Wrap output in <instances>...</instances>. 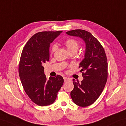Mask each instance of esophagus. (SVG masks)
Instances as JSON below:
<instances>
[{"mask_svg":"<svg viewBox=\"0 0 126 126\" xmlns=\"http://www.w3.org/2000/svg\"><path fill=\"white\" fill-rule=\"evenodd\" d=\"M64 81H65V82H66V81H69L71 79H70V78H68L66 77H64Z\"/></svg>","mask_w":126,"mask_h":126,"instance_id":"34e87169","label":"esophagus"}]
</instances>
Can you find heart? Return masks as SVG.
<instances>
[{
    "label": "heart",
    "mask_w": 126,
    "mask_h": 126,
    "mask_svg": "<svg viewBox=\"0 0 126 126\" xmlns=\"http://www.w3.org/2000/svg\"><path fill=\"white\" fill-rule=\"evenodd\" d=\"M64 45H65L68 51L71 53L72 52H76L79 47V43L77 40L74 39H69L65 40L64 42ZM56 45H53L51 49V52L52 54L56 51Z\"/></svg>",
    "instance_id": "obj_1"
}]
</instances>
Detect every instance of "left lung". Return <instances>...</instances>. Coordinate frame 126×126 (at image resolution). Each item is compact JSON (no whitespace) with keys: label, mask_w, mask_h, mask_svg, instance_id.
Here are the masks:
<instances>
[{"label":"left lung","mask_w":126,"mask_h":126,"mask_svg":"<svg viewBox=\"0 0 126 126\" xmlns=\"http://www.w3.org/2000/svg\"><path fill=\"white\" fill-rule=\"evenodd\" d=\"M71 36L81 38L86 44L84 59L79 68L84 78L81 83L73 79L74 87L71 97L75 104L86 107L97 100L104 89L108 76L107 60L101 43L89 32L75 30L66 32Z\"/></svg>","instance_id":"left-lung-1"}]
</instances>
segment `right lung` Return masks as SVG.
Here are the masks:
<instances>
[{
    "instance_id": "1",
    "label": "right lung",
    "mask_w": 126,
    "mask_h": 126,
    "mask_svg": "<svg viewBox=\"0 0 126 126\" xmlns=\"http://www.w3.org/2000/svg\"><path fill=\"white\" fill-rule=\"evenodd\" d=\"M62 31H44L32 36L23 47L19 64L22 86L31 100L40 106L52 104L64 83L60 75L47 79L43 64L49 61L50 44Z\"/></svg>"
}]
</instances>
